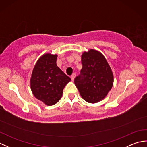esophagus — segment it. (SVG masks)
<instances>
[{"mask_svg":"<svg viewBox=\"0 0 147 147\" xmlns=\"http://www.w3.org/2000/svg\"><path fill=\"white\" fill-rule=\"evenodd\" d=\"M75 77H76V74L75 73H73V74H72V75L71 76V78L72 81L74 80V79L75 78Z\"/></svg>","mask_w":147,"mask_h":147,"instance_id":"esophagus-1","label":"esophagus"}]
</instances>
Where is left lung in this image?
I'll use <instances>...</instances> for the list:
<instances>
[{"label": "left lung", "mask_w": 147, "mask_h": 147, "mask_svg": "<svg viewBox=\"0 0 147 147\" xmlns=\"http://www.w3.org/2000/svg\"><path fill=\"white\" fill-rule=\"evenodd\" d=\"M82 63L81 74L74 79L81 96L91 104L102 100L113 86L110 65L101 52L92 49L83 53Z\"/></svg>", "instance_id": "1"}]
</instances>
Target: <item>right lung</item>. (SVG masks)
<instances>
[{
	"mask_svg": "<svg viewBox=\"0 0 147 147\" xmlns=\"http://www.w3.org/2000/svg\"><path fill=\"white\" fill-rule=\"evenodd\" d=\"M57 54L51 53L42 55L34 66L30 79L33 95L49 106L60 100L63 89L71 81L57 65Z\"/></svg>",
	"mask_w": 147,
	"mask_h": 147,
	"instance_id": "1",
	"label": "right lung"
}]
</instances>
